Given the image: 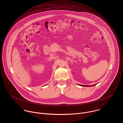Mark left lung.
Listing matches in <instances>:
<instances>
[{"instance_id":"obj_1","label":"left lung","mask_w":123,"mask_h":123,"mask_svg":"<svg viewBox=\"0 0 123 123\" xmlns=\"http://www.w3.org/2000/svg\"><path fill=\"white\" fill-rule=\"evenodd\" d=\"M97 84H94V85H89V86H88V85H86V86H85V85H80V86H86V87H91V86H95Z\"/></svg>"}]
</instances>
